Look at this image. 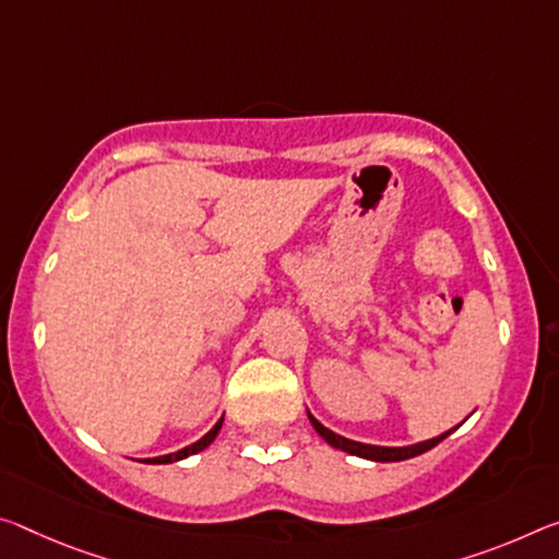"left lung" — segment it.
Instances as JSON below:
<instances>
[{"label": "left lung", "mask_w": 559, "mask_h": 559, "mask_svg": "<svg viewBox=\"0 0 559 559\" xmlns=\"http://www.w3.org/2000/svg\"><path fill=\"white\" fill-rule=\"evenodd\" d=\"M308 418H311L316 432L328 442V445L338 448V450H343V453H350V455H358V457H366V460H376V463H397V460H407V457L423 455L425 450L436 448L440 440H445V438L450 436V432L455 430V428H453V430L442 432V436H438V438L418 442V445H407V448H380V445H366V442H356V440H348V438H343V436H335L333 430H328L325 425L318 423L311 413H308Z\"/></svg>", "instance_id": "1"}]
</instances>
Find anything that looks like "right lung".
Returning a JSON list of instances; mask_svg holds the SVG:
<instances>
[{"mask_svg":"<svg viewBox=\"0 0 559 559\" xmlns=\"http://www.w3.org/2000/svg\"><path fill=\"white\" fill-rule=\"evenodd\" d=\"M221 423H224V418H221L214 428H211L206 436H203L201 440H197L193 442V445H189V448H183V450H179V453H171V455H162V457H152V460H144V463H156V465H164V463H176V460H183V457H189V455H197V453H201L203 448H209L211 442H214V438L218 436V430H221Z\"/></svg>","mask_w":559,"mask_h":559,"instance_id":"add662e5","label":"right lung"}]
</instances>
